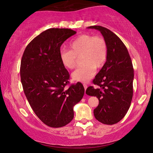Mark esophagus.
<instances>
[{
    "label": "esophagus",
    "instance_id": "34e87169",
    "mask_svg": "<svg viewBox=\"0 0 153 153\" xmlns=\"http://www.w3.org/2000/svg\"><path fill=\"white\" fill-rule=\"evenodd\" d=\"M83 86H84V89H85V90H86V88H87V87H88V86H87V84H83Z\"/></svg>",
    "mask_w": 153,
    "mask_h": 153
}]
</instances>
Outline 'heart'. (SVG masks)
<instances>
[{
    "label": "heart",
    "instance_id": "obj_1",
    "mask_svg": "<svg viewBox=\"0 0 153 153\" xmlns=\"http://www.w3.org/2000/svg\"><path fill=\"white\" fill-rule=\"evenodd\" d=\"M108 56V46L102 36L82 34L69 45V51L60 52V60L63 65L68 69H74L77 65V59L81 56V63L84 65L72 74L76 81L87 82L96 74V68L105 65Z\"/></svg>",
    "mask_w": 153,
    "mask_h": 153
}]
</instances>
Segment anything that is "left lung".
I'll use <instances>...</instances> for the list:
<instances>
[{
	"label": "left lung",
	"instance_id": "8db88e82",
	"mask_svg": "<svg viewBox=\"0 0 153 153\" xmlns=\"http://www.w3.org/2000/svg\"><path fill=\"white\" fill-rule=\"evenodd\" d=\"M88 28L100 31L107 42L108 56L105 65L93 79L97 86H89L86 94L97 97L98 107L94 109L97 120L113 125L128 112L133 97L134 68L126 46L118 36L107 28L93 25Z\"/></svg>",
	"mask_w": 153,
	"mask_h": 153
}]
</instances>
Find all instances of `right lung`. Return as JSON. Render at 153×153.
<instances>
[{
	"label": "right lung",
	"instance_id": "obj_1",
	"mask_svg": "<svg viewBox=\"0 0 153 153\" xmlns=\"http://www.w3.org/2000/svg\"><path fill=\"white\" fill-rule=\"evenodd\" d=\"M76 32L50 28L31 41L23 54L21 82L25 97L38 117L51 128L73 120L74 107L84 94L82 84H69V74L60 60V47Z\"/></svg>",
	"mask_w": 153,
	"mask_h": 153
}]
</instances>
